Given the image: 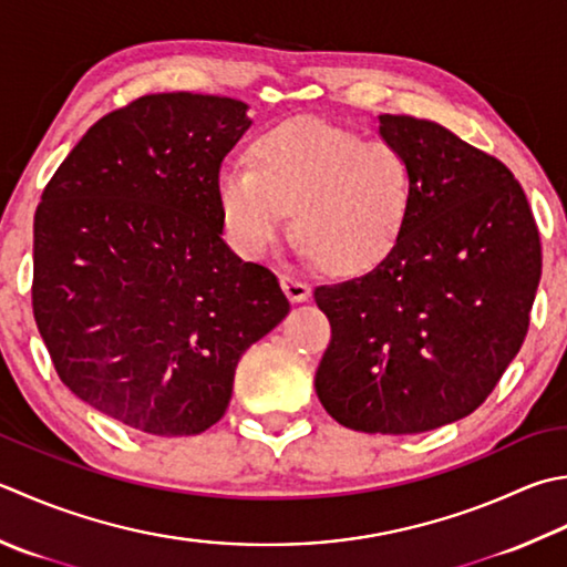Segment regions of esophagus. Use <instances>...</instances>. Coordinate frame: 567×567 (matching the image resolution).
<instances>
[{"label":"esophagus","mask_w":567,"mask_h":567,"mask_svg":"<svg viewBox=\"0 0 567 567\" xmlns=\"http://www.w3.org/2000/svg\"><path fill=\"white\" fill-rule=\"evenodd\" d=\"M280 285H282L285 295L290 297V302H307V299L312 297V290H309V285H307V282H302V280H297V277L282 275Z\"/></svg>","instance_id":"obj_1"}]
</instances>
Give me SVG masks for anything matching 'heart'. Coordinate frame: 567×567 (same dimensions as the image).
<instances>
[{
  "label": "heart",
  "instance_id": "b5f03b06",
  "mask_svg": "<svg viewBox=\"0 0 567 567\" xmlns=\"http://www.w3.org/2000/svg\"><path fill=\"white\" fill-rule=\"evenodd\" d=\"M248 159L250 169L226 166L216 176L220 224L246 260L268 258L295 210L305 258L357 275L379 265L408 224L413 172L393 144L290 120L255 137Z\"/></svg>",
  "mask_w": 567,
  "mask_h": 567
}]
</instances>
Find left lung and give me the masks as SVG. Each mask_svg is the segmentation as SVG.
Here are the masks:
<instances>
[{
    "instance_id": "obj_1",
    "label": "left lung",
    "mask_w": 567,
    "mask_h": 567,
    "mask_svg": "<svg viewBox=\"0 0 567 567\" xmlns=\"http://www.w3.org/2000/svg\"><path fill=\"white\" fill-rule=\"evenodd\" d=\"M413 172L408 224L371 272L321 285L331 341L315 388L343 427L415 435L467 417L528 331L540 238L514 174L447 127L379 115Z\"/></svg>"
}]
</instances>
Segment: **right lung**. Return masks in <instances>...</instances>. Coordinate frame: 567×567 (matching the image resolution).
Instances as JSON below:
<instances>
[{"label":"right lung","instance_id":"right-lung-1","mask_svg":"<svg viewBox=\"0 0 567 567\" xmlns=\"http://www.w3.org/2000/svg\"><path fill=\"white\" fill-rule=\"evenodd\" d=\"M248 105L144 95L100 117L33 216L31 305L59 379L150 435L224 417L243 353L290 312L277 277L243 262L216 206Z\"/></svg>","mask_w":567,"mask_h":567}]
</instances>
